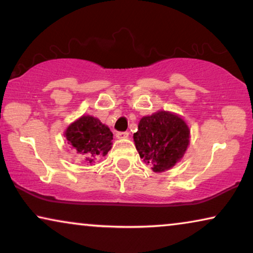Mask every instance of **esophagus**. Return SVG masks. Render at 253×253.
<instances>
[{
    "label": "esophagus",
    "instance_id": "1",
    "mask_svg": "<svg viewBox=\"0 0 253 253\" xmlns=\"http://www.w3.org/2000/svg\"><path fill=\"white\" fill-rule=\"evenodd\" d=\"M129 137V132H116V138L117 139H126V138Z\"/></svg>",
    "mask_w": 253,
    "mask_h": 253
}]
</instances>
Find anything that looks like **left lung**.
Segmentation results:
<instances>
[{"label": "left lung", "mask_w": 253, "mask_h": 253, "mask_svg": "<svg viewBox=\"0 0 253 253\" xmlns=\"http://www.w3.org/2000/svg\"><path fill=\"white\" fill-rule=\"evenodd\" d=\"M189 138L190 130L184 120L165 110L143 117L138 131L133 133L140 158L155 172L168 170L181 160L188 148Z\"/></svg>", "instance_id": "obj_1"}]
</instances>
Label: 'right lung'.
<instances>
[{
  "label": "right lung",
  "instance_id": "right-lung-1",
  "mask_svg": "<svg viewBox=\"0 0 253 253\" xmlns=\"http://www.w3.org/2000/svg\"><path fill=\"white\" fill-rule=\"evenodd\" d=\"M64 136L72 151L81 155L87 164L105 157L113 144V133L109 127L89 115L82 116L71 123Z\"/></svg>",
  "mask_w": 253,
  "mask_h": 253
}]
</instances>
